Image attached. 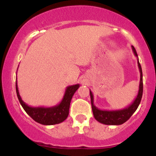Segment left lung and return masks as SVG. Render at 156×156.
Returning <instances> with one entry per match:
<instances>
[{
	"instance_id": "1",
	"label": "left lung",
	"mask_w": 156,
	"mask_h": 156,
	"mask_svg": "<svg viewBox=\"0 0 156 156\" xmlns=\"http://www.w3.org/2000/svg\"><path fill=\"white\" fill-rule=\"evenodd\" d=\"M132 50L135 56L138 58L137 53H136V50L133 48V46H131ZM137 64L138 68H139L140 73V85H139V90H138L137 96L133 103L129 105L127 107L122 108V109H117V110H102L100 109L94 105V95H93L91 90H90V101H91V106H92L93 114H94V118L99 122L104 125H120L127 122L130 116L134 113L136 108L139 106L140 103L141 99H142L143 95V72L142 68L139 62V59H137Z\"/></svg>"
}]
</instances>
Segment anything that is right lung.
I'll list each match as a JSON object with an SVG mask.
<instances>
[{"mask_svg":"<svg viewBox=\"0 0 156 156\" xmlns=\"http://www.w3.org/2000/svg\"><path fill=\"white\" fill-rule=\"evenodd\" d=\"M80 87L79 84L68 86L66 89L63 98L58 105L51 107H32L26 104L20 95L17 85V78L16 81V90L20 104L28 115L36 122L44 125H53L64 122L69 115L71 100L75 91Z\"/></svg>","mask_w":156,"mask_h":156,"instance_id":"obj_1","label":"right lung"}]
</instances>
